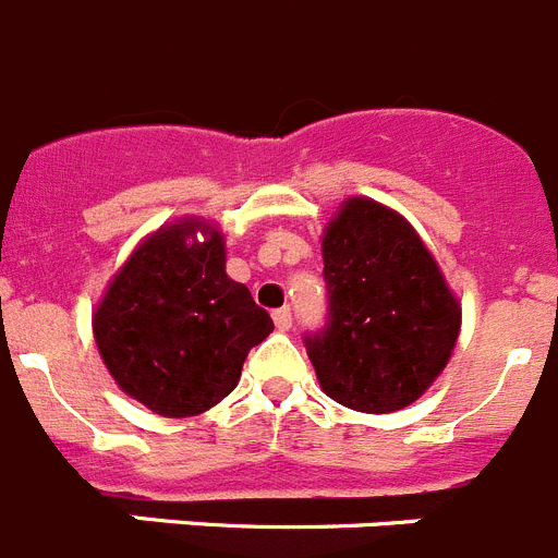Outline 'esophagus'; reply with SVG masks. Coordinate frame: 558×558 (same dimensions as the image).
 <instances>
[{"mask_svg": "<svg viewBox=\"0 0 558 558\" xmlns=\"http://www.w3.org/2000/svg\"><path fill=\"white\" fill-rule=\"evenodd\" d=\"M274 324H276V329H279V332H288V329L293 327V315H290V310L288 307L276 310Z\"/></svg>", "mask_w": 558, "mask_h": 558, "instance_id": "obj_1", "label": "esophagus"}]
</instances>
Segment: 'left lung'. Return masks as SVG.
<instances>
[{
  "instance_id": "1",
  "label": "left lung",
  "mask_w": 558,
  "mask_h": 558,
  "mask_svg": "<svg viewBox=\"0 0 558 558\" xmlns=\"http://www.w3.org/2000/svg\"><path fill=\"white\" fill-rule=\"evenodd\" d=\"M329 324L310 335L322 391L360 413L416 402L450 363L461 304L399 211L347 198L322 240Z\"/></svg>"
}]
</instances>
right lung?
<instances>
[{
	"label": "right lung",
	"mask_w": 558,
	"mask_h": 558,
	"mask_svg": "<svg viewBox=\"0 0 558 558\" xmlns=\"http://www.w3.org/2000/svg\"><path fill=\"white\" fill-rule=\"evenodd\" d=\"M92 329L120 391L159 416L184 418L234 391L251 347L274 322L226 274L218 226L181 218L133 248L92 313Z\"/></svg>",
	"instance_id": "add662e5"
}]
</instances>
